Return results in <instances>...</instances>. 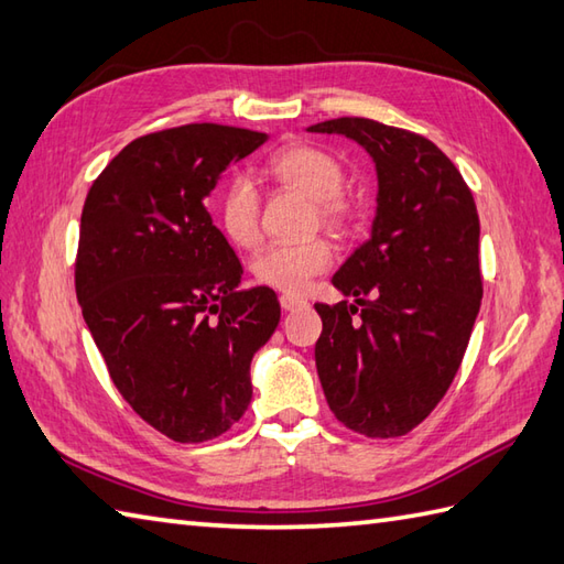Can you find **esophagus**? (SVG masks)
I'll use <instances>...</instances> for the list:
<instances>
[{
    "label": "esophagus",
    "instance_id": "1",
    "mask_svg": "<svg viewBox=\"0 0 564 564\" xmlns=\"http://www.w3.org/2000/svg\"><path fill=\"white\" fill-rule=\"evenodd\" d=\"M281 307L285 310V313H293V310L307 307V301H305V297H301V295L285 293V295H281Z\"/></svg>",
    "mask_w": 564,
    "mask_h": 564
}]
</instances>
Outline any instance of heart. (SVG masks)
Segmentation results:
<instances>
[{
	"label": "heart",
	"instance_id": "b5f03b06",
	"mask_svg": "<svg viewBox=\"0 0 564 564\" xmlns=\"http://www.w3.org/2000/svg\"><path fill=\"white\" fill-rule=\"evenodd\" d=\"M267 174L283 186L301 191L315 200L319 220L329 227H346L356 215L351 198L341 194L344 164L337 154L325 148L295 142L271 154ZM218 218L225 237L237 247H254L261 237L259 227V198L245 178L223 191ZM334 261V247L325 237H313L297 245L267 247L251 261V271L261 285L283 291L303 293L317 273L327 271Z\"/></svg>",
	"mask_w": 564,
	"mask_h": 564
}]
</instances>
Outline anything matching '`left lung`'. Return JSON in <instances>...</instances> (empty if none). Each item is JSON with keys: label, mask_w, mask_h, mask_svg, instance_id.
Returning <instances> with one entry per match:
<instances>
[{"label": "left lung", "mask_w": 564, "mask_h": 564, "mask_svg": "<svg viewBox=\"0 0 564 564\" xmlns=\"http://www.w3.org/2000/svg\"><path fill=\"white\" fill-rule=\"evenodd\" d=\"M307 130L356 140L378 172L370 239L332 279L354 303L315 305L322 390L356 434L404 436L451 388L480 313L475 198L424 135L370 118H334Z\"/></svg>", "instance_id": "left-lung-1"}]
</instances>
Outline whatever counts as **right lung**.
<instances>
[{"label": "right lung", "mask_w": 564, "mask_h": 564, "mask_svg": "<svg viewBox=\"0 0 564 564\" xmlns=\"http://www.w3.org/2000/svg\"><path fill=\"white\" fill-rule=\"evenodd\" d=\"M269 140L191 123L130 142L82 208L75 289L123 400L178 443L225 434L251 400V358L279 327L267 285L239 291L242 263L206 196Z\"/></svg>", "instance_id": "add662e5"}]
</instances>
